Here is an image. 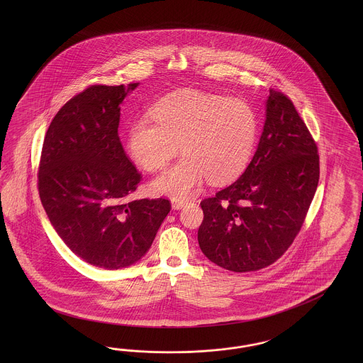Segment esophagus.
Here are the masks:
<instances>
[{
    "label": "esophagus",
    "mask_w": 363,
    "mask_h": 363,
    "mask_svg": "<svg viewBox=\"0 0 363 363\" xmlns=\"http://www.w3.org/2000/svg\"><path fill=\"white\" fill-rule=\"evenodd\" d=\"M185 203H186V202H185L184 199H173V201H172V208L174 210L182 209V208L185 206Z\"/></svg>",
    "instance_id": "34e87169"
}]
</instances>
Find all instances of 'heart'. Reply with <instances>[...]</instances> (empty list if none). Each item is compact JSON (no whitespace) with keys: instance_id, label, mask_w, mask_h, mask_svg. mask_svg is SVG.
I'll return each mask as SVG.
<instances>
[{"instance_id":"obj_1","label":"heart","mask_w":363,"mask_h":363,"mask_svg":"<svg viewBox=\"0 0 363 363\" xmlns=\"http://www.w3.org/2000/svg\"><path fill=\"white\" fill-rule=\"evenodd\" d=\"M257 135V114L245 101L186 90L161 99L153 120L134 122L128 147L138 165L153 172L182 145L185 155L152 182L154 193L182 199L197 191L206 177L220 184L238 176L253 154Z\"/></svg>"}]
</instances>
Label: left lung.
<instances>
[{
  "instance_id": "obj_1",
  "label": "left lung",
  "mask_w": 363,
  "mask_h": 363,
  "mask_svg": "<svg viewBox=\"0 0 363 363\" xmlns=\"http://www.w3.org/2000/svg\"><path fill=\"white\" fill-rule=\"evenodd\" d=\"M257 150L240 178L201 202L202 253L235 273L264 269L293 243L318 186L317 145L293 102L270 90Z\"/></svg>"
}]
</instances>
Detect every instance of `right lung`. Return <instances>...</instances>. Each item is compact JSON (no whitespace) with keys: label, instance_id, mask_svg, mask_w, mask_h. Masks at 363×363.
Returning a JSON list of instances; mask_svg holds the SVG:
<instances>
[{"label":"right lung","instance_id":"obj_1","mask_svg":"<svg viewBox=\"0 0 363 363\" xmlns=\"http://www.w3.org/2000/svg\"><path fill=\"white\" fill-rule=\"evenodd\" d=\"M128 86L94 85L58 110L45 135L38 191L52 226L85 262L117 270L138 262L170 211L164 198L130 199L141 181L123 152Z\"/></svg>","mask_w":363,"mask_h":363}]
</instances>
